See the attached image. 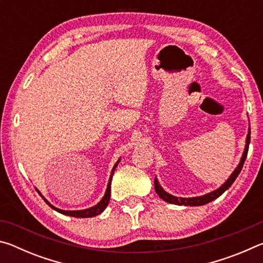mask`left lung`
<instances>
[{
  "label": "left lung",
  "mask_w": 263,
  "mask_h": 263,
  "mask_svg": "<svg viewBox=\"0 0 263 263\" xmlns=\"http://www.w3.org/2000/svg\"><path fill=\"white\" fill-rule=\"evenodd\" d=\"M249 141H251V128H248V135H247V139H246V146H245V151H243V154H242V158L240 160V163L238 164V167L234 169V172L232 173V175L229 177V180L225 182L224 184H222L220 188H218L215 191H211V193H209L206 195H203V196H198V197H191V198H183V197H180L177 198L175 196H173L171 194H168L164 191L161 185L159 184V182L157 179H154V188L155 191H157V194L159 195L160 198H162L163 201H166L168 203H172V204H176V205H186V206H199V205H204V204H208L209 202H212L213 199H216L219 197L221 194H224L226 190H228L231 185H232L233 182L237 179L239 173L241 172L242 166L245 163V160H246L247 157V153H248V147H249Z\"/></svg>",
  "instance_id": "obj_1"
}]
</instances>
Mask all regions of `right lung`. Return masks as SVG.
Returning <instances> with one entry per match:
<instances>
[{
    "label": "right lung",
    "mask_w": 263,
    "mask_h": 263,
    "mask_svg": "<svg viewBox=\"0 0 263 263\" xmlns=\"http://www.w3.org/2000/svg\"><path fill=\"white\" fill-rule=\"evenodd\" d=\"M119 162V160L117 161V163L115 164L114 168H112V172H111V175H110V180H109V183H108V186H106V191H105V195L104 197L101 199L100 203H97L95 206L92 208H89V209H86V210H78V211H65V210H60V209H58L55 206H53L52 204L47 201V199L44 198V201H45L48 206H51L53 210H55L58 212L62 213V215H67V216H70V217H75V218H89V217H95L97 215H100L101 212L104 211V209L108 206L109 204V201H110V191H111V179H112V175H114V172L116 167H117V164ZM38 191V190H37ZM39 193V191H38ZM39 195H42L41 193H39Z\"/></svg>",
    "instance_id": "right-lung-1"
}]
</instances>
